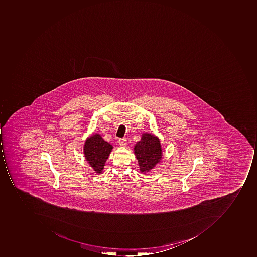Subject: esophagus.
<instances>
[{"label": "esophagus", "instance_id": "1", "mask_svg": "<svg viewBox=\"0 0 257 257\" xmlns=\"http://www.w3.org/2000/svg\"><path fill=\"white\" fill-rule=\"evenodd\" d=\"M119 145L120 146H126V140L124 139V138H122V139L119 140Z\"/></svg>", "mask_w": 257, "mask_h": 257}]
</instances>
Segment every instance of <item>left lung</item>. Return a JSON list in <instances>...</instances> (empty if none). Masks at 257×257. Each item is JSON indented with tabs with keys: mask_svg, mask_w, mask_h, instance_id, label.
<instances>
[{
	"mask_svg": "<svg viewBox=\"0 0 257 257\" xmlns=\"http://www.w3.org/2000/svg\"><path fill=\"white\" fill-rule=\"evenodd\" d=\"M134 150L139 164L140 171L143 174L149 172L162 158L159 139L148 133L142 134L141 141L137 143Z\"/></svg>",
	"mask_w": 257,
	"mask_h": 257,
	"instance_id": "obj_1",
	"label": "left lung"
}]
</instances>
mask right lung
<instances>
[{"mask_svg":"<svg viewBox=\"0 0 257 257\" xmlns=\"http://www.w3.org/2000/svg\"><path fill=\"white\" fill-rule=\"evenodd\" d=\"M83 148L85 158L90 167L96 174L102 173L105 163L112 151V145L102 139L100 135L95 134L86 139Z\"/></svg>","mask_w":257,"mask_h":257,"instance_id":"add662e5","label":"right lung"}]
</instances>
